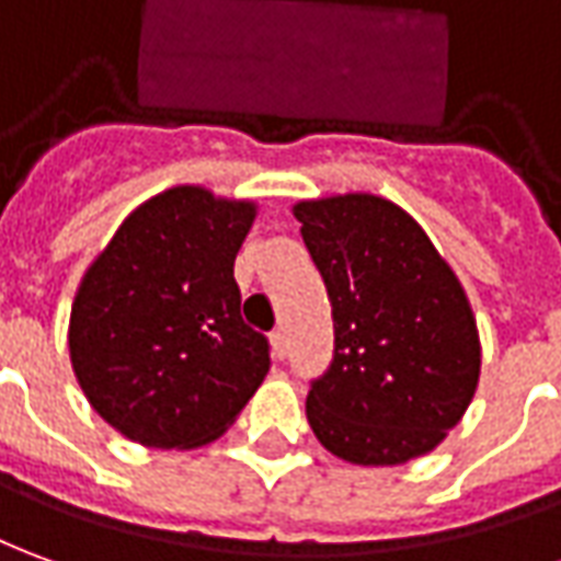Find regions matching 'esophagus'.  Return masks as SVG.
Listing matches in <instances>:
<instances>
[{"mask_svg":"<svg viewBox=\"0 0 561 561\" xmlns=\"http://www.w3.org/2000/svg\"><path fill=\"white\" fill-rule=\"evenodd\" d=\"M272 354L277 357V360H284V357H287V332L284 330L272 332Z\"/></svg>","mask_w":561,"mask_h":561,"instance_id":"esophagus-1","label":"esophagus"}]
</instances>
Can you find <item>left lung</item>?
Instances as JSON below:
<instances>
[{
  "instance_id": "left-lung-1",
  "label": "left lung",
  "mask_w": 561,
  "mask_h": 561,
  "mask_svg": "<svg viewBox=\"0 0 561 561\" xmlns=\"http://www.w3.org/2000/svg\"><path fill=\"white\" fill-rule=\"evenodd\" d=\"M293 216L335 332L330 369L305 403L311 431L363 467L434 451L480 381V332L461 280L419 222L378 195L299 201Z\"/></svg>"
}]
</instances>
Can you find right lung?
<instances>
[{
	"label": "right lung",
	"instance_id": "add662e5",
	"mask_svg": "<svg viewBox=\"0 0 561 561\" xmlns=\"http://www.w3.org/2000/svg\"><path fill=\"white\" fill-rule=\"evenodd\" d=\"M253 201L176 185L140 204L84 272L69 360L88 403L152 449L214 443L268 373V339L241 318L234 256Z\"/></svg>",
	"mask_w": 561,
	"mask_h": 561
}]
</instances>
